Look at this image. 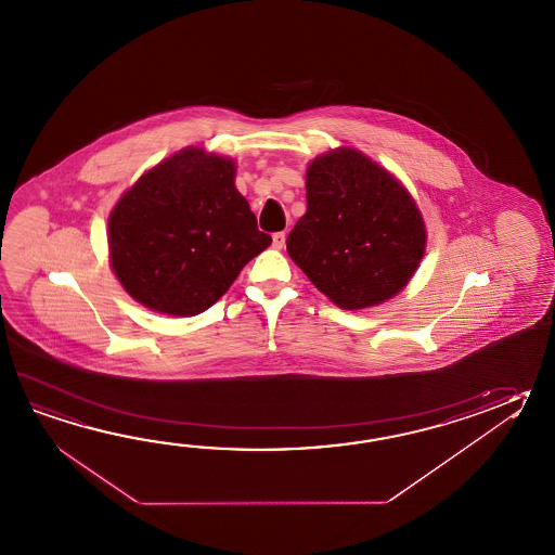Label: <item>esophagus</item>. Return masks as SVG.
<instances>
[{"label":"esophagus","mask_w":555,"mask_h":555,"mask_svg":"<svg viewBox=\"0 0 555 555\" xmlns=\"http://www.w3.org/2000/svg\"><path fill=\"white\" fill-rule=\"evenodd\" d=\"M284 241H286L284 231H279V233H274V235H272V245H274V249H283Z\"/></svg>","instance_id":"1"}]
</instances>
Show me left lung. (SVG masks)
<instances>
[{
	"label": "left lung",
	"mask_w": 555,
	"mask_h": 555,
	"mask_svg": "<svg viewBox=\"0 0 555 555\" xmlns=\"http://www.w3.org/2000/svg\"><path fill=\"white\" fill-rule=\"evenodd\" d=\"M306 204L286 250L332 302L344 310L382 305L409 283L427 235L389 171L339 147L308 166Z\"/></svg>",
	"instance_id": "8db88e82"
}]
</instances>
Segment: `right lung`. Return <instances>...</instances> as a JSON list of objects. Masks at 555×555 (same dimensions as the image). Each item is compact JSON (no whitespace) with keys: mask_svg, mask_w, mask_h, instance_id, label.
<instances>
[{"mask_svg":"<svg viewBox=\"0 0 555 555\" xmlns=\"http://www.w3.org/2000/svg\"><path fill=\"white\" fill-rule=\"evenodd\" d=\"M233 180L231 159L185 147L122 195L108 247L128 295L170 317H195L225 295L272 243Z\"/></svg>","mask_w":555,"mask_h":555,"instance_id":"right-lung-1","label":"right lung"}]
</instances>
